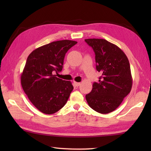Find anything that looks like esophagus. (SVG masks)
<instances>
[{
	"instance_id": "1",
	"label": "esophagus",
	"mask_w": 151,
	"mask_h": 151,
	"mask_svg": "<svg viewBox=\"0 0 151 151\" xmlns=\"http://www.w3.org/2000/svg\"><path fill=\"white\" fill-rule=\"evenodd\" d=\"M74 84H75L76 87H78V86L81 85V83L80 82H74Z\"/></svg>"
}]
</instances>
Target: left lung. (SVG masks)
Masks as SVG:
<instances>
[{
  "instance_id": "left-lung-1",
  "label": "left lung",
  "mask_w": 151,
  "mask_h": 151,
  "mask_svg": "<svg viewBox=\"0 0 151 151\" xmlns=\"http://www.w3.org/2000/svg\"><path fill=\"white\" fill-rule=\"evenodd\" d=\"M95 54L96 69L102 74L86 95L88 105L100 114L117 108L132 86L129 61L119 47L103 39H86Z\"/></svg>"
}]
</instances>
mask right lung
<instances>
[{
  "label": "right lung",
  "mask_w": 151,
  "mask_h": 151,
  "mask_svg": "<svg viewBox=\"0 0 151 151\" xmlns=\"http://www.w3.org/2000/svg\"><path fill=\"white\" fill-rule=\"evenodd\" d=\"M76 43L67 40L54 41L35 49L28 57L21 76V86L30 102L43 114L59 111L73 91L71 82L54 74L62 70L66 52Z\"/></svg>",
  "instance_id": "1"
}]
</instances>
